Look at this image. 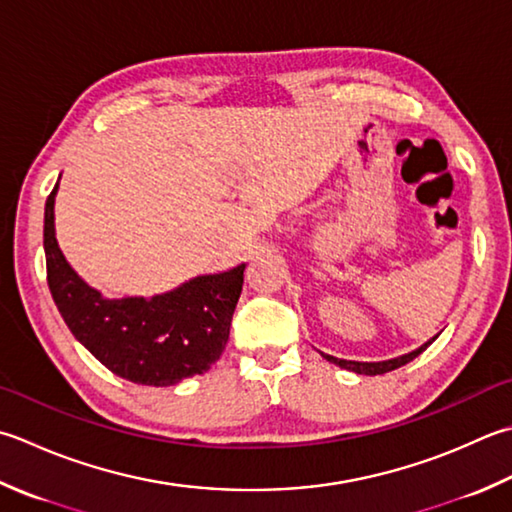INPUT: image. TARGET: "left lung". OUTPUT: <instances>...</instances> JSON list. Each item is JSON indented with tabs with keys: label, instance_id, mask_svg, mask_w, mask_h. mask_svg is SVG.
Segmentation results:
<instances>
[{
	"label": "left lung",
	"instance_id": "obj_1",
	"mask_svg": "<svg viewBox=\"0 0 512 512\" xmlns=\"http://www.w3.org/2000/svg\"><path fill=\"white\" fill-rule=\"evenodd\" d=\"M435 339H437V335L430 339V342H426L424 346H419L417 350H413V353L402 355V357H395V359H388V362H348V359H337L333 355H324V353L322 355L328 359L330 364H335L339 368H346V370H353V373H357V375H384V373H388V370H395L399 366L413 362V359L417 355H422L424 350L435 342Z\"/></svg>",
	"mask_w": 512,
	"mask_h": 512
}]
</instances>
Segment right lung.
<instances>
[{
	"label": "right lung",
	"mask_w": 512,
	"mask_h": 512,
	"mask_svg": "<svg viewBox=\"0 0 512 512\" xmlns=\"http://www.w3.org/2000/svg\"><path fill=\"white\" fill-rule=\"evenodd\" d=\"M57 186L44 210L46 273L50 295L77 342L133 384L173 386L206 373L226 348L246 264L193 277L150 299H108L70 268L57 244Z\"/></svg>",
	"instance_id": "1"
}]
</instances>
